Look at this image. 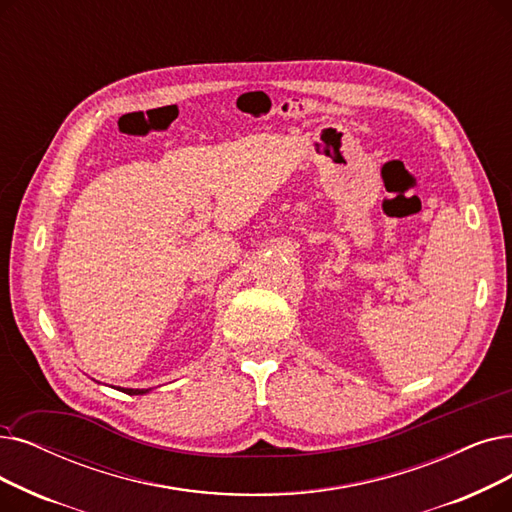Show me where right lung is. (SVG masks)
<instances>
[{"instance_id":"obj_1","label":"right lung","mask_w":512,"mask_h":512,"mask_svg":"<svg viewBox=\"0 0 512 512\" xmlns=\"http://www.w3.org/2000/svg\"><path fill=\"white\" fill-rule=\"evenodd\" d=\"M123 393H127V395H144V393H148L150 389H121Z\"/></svg>"}]
</instances>
